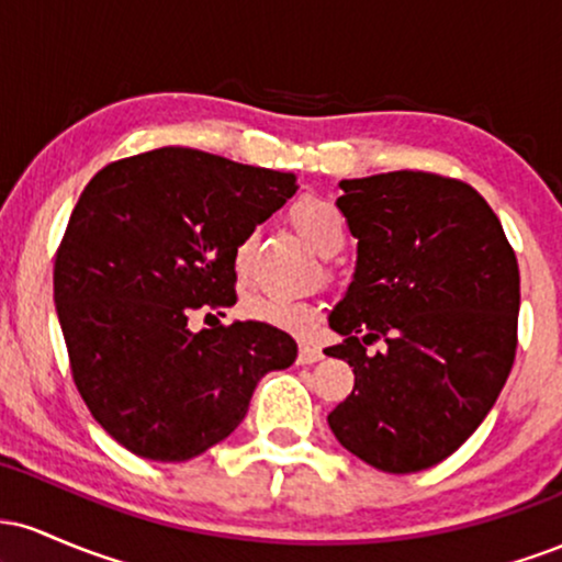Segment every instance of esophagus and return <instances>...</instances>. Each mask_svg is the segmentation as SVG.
I'll list each match as a JSON object with an SVG mask.
<instances>
[{
	"label": "esophagus",
	"instance_id": "esophagus-1",
	"mask_svg": "<svg viewBox=\"0 0 562 562\" xmlns=\"http://www.w3.org/2000/svg\"><path fill=\"white\" fill-rule=\"evenodd\" d=\"M322 357H325V353H322L319 346L301 344V348H299V364H314V362H319Z\"/></svg>",
	"mask_w": 562,
	"mask_h": 562
}]
</instances>
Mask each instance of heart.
Segmentation results:
<instances>
[{
	"label": "heart",
	"mask_w": 562,
	"mask_h": 562,
	"mask_svg": "<svg viewBox=\"0 0 562 562\" xmlns=\"http://www.w3.org/2000/svg\"><path fill=\"white\" fill-rule=\"evenodd\" d=\"M293 224L295 229L306 237V243L312 248H317L322 256L330 254V250H340V245L346 240V222L340 216V211L335 205L327 203L322 198H306L301 200L293 209ZM248 256H250V240L245 237L235 248V269L245 272L248 269ZM245 314L250 319L267 322V325L282 327V330H308L317 319V306L303 299H290V295H277V293H254L248 295L243 303Z\"/></svg>",
	"instance_id": "obj_1"
}]
</instances>
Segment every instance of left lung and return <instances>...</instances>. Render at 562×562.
<instances>
[{
  "label": "left lung",
  "instance_id": "1",
  "mask_svg": "<svg viewBox=\"0 0 562 562\" xmlns=\"http://www.w3.org/2000/svg\"><path fill=\"white\" fill-rule=\"evenodd\" d=\"M357 267L325 348L353 367L327 415L367 465L417 473L447 460L488 415L518 346L520 274L505 229L473 187L425 171L344 179ZM372 339L386 348L367 355Z\"/></svg>",
  "mask_w": 562,
  "mask_h": 562
}]
</instances>
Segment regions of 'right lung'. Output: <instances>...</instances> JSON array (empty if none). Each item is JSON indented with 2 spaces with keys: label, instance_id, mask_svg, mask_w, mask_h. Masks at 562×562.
<instances>
[{
  "label": "right lung",
  "instance_id": "1",
  "mask_svg": "<svg viewBox=\"0 0 562 562\" xmlns=\"http://www.w3.org/2000/svg\"><path fill=\"white\" fill-rule=\"evenodd\" d=\"M295 173L160 147L94 173L55 259L76 389L121 447L184 462L224 441L256 383L299 357L267 322L190 330L235 306V248L295 195Z\"/></svg>",
  "mask_w": 562,
  "mask_h": 562
}]
</instances>
